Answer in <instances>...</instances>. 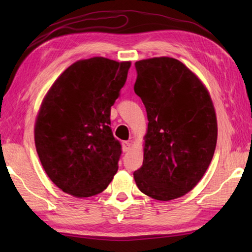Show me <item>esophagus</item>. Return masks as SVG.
<instances>
[{"instance_id": "1", "label": "esophagus", "mask_w": 252, "mask_h": 252, "mask_svg": "<svg viewBox=\"0 0 252 252\" xmlns=\"http://www.w3.org/2000/svg\"><path fill=\"white\" fill-rule=\"evenodd\" d=\"M131 147H132V143L130 141H123L122 142V149H123V151H125V152L129 151Z\"/></svg>"}]
</instances>
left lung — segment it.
Segmentation results:
<instances>
[{
  "mask_svg": "<svg viewBox=\"0 0 252 252\" xmlns=\"http://www.w3.org/2000/svg\"><path fill=\"white\" fill-rule=\"evenodd\" d=\"M134 92L146 106L143 164L133 173L139 190L160 201L180 198L201 180L218 138L210 93L189 67L160 57L135 62Z\"/></svg>",
  "mask_w": 252,
  "mask_h": 252,
  "instance_id": "left-lung-1",
  "label": "left lung"
}]
</instances>
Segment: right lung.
Returning a JSON list of instances; mask_svg holds the SVG:
<instances>
[{"label":"right lung","mask_w":252,"mask_h":252,"mask_svg":"<svg viewBox=\"0 0 252 252\" xmlns=\"http://www.w3.org/2000/svg\"><path fill=\"white\" fill-rule=\"evenodd\" d=\"M130 61L79 60L46 92L34 125L42 167L63 192L99 194L119 168L121 146L110 127L111 106L125 85Z\"/></svg>","instance_id":"add662e5"}]
</instances>
